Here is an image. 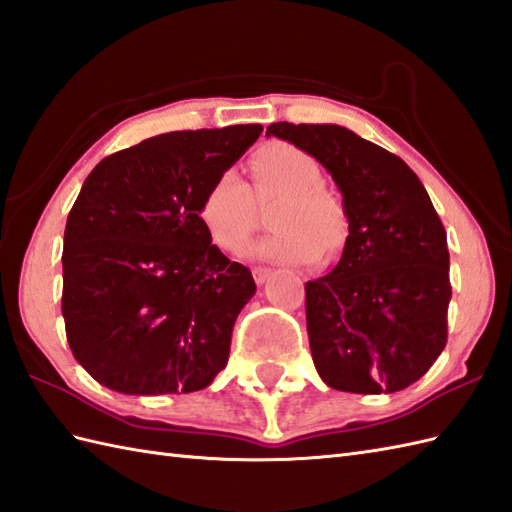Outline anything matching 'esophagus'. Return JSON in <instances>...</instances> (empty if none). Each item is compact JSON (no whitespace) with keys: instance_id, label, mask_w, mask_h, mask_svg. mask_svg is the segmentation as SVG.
I'll return each mask as SVG.
<instances>
[{"instance_id":"1","label":"esophagus","mask_w":512,"mask_h":512,"mask_svg":"<svg viewBox=\"0 0 512 512\" xmlns=\"http://www.w3.org/2000/svg\"><path fill=\"white\" fill-rule=\"evenodd\" d=\"M252 274H254L256 285H265L267 278L271 276V269H267V267H254Z\"/></svg>"}]
</instances>
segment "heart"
I'll list each match as a JSON object with an SVG mask.
<instances>
[{"mask_svg":"<svg viewBox=\"0 0 512 512\" xmlns=\"http://www.w3.org/2000/svg\"><path fill=\"white\" fill-rule=\"evenodd\" d=\"M254 197L234 170L214 177L199 203V221L210 241L223 252L238 254L256 230V202L278 199L269 227L276 230L249 249V256L269 263H322L339 254L348 238L344 201L322 184V168L311 153L287 142H269L249 162Z\"/></svg>","mask_w":512,"mask_h":512,"instance_id":"1","label":"heart"}]
</instances>
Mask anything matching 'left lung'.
Instances as JSON below:
<instances>
[{
    "label": "left lung",
    "instance_id": "1",
    "mask_svg": "<svg viewBox=\"0 0 512 512\" xmlns=\"http://www.w3.org/2000/svg\"><path fill=\"white\" fill-rule=\"evenodd\" d=\"M320 162L344 197L348 238L331 274L306 282V331L328 388L405 390L447 344V232L401 157L339 124L267 127Z\"/></svg>",
    "mask_w": 512,
    "mask_h": 512
}]
</instances>
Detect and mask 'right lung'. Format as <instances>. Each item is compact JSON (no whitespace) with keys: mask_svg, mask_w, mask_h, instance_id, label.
<instances>
[{"mask_svg":"<svg viewBox=\"0 0 512 512\" xmlns=\"http://www.w3.org/2000/svg\"><path fill=\"white\" fill-rule=\"evenodd\" d=\"M260 124L173 131L105 157L63 236V320L76 361L109 390L208 388L256 282L199 221V203Z\"/></svg>","mask_w":512,"mask_h":512,"instance_id":"add662e5","label":"right lung"}]
</instances>
